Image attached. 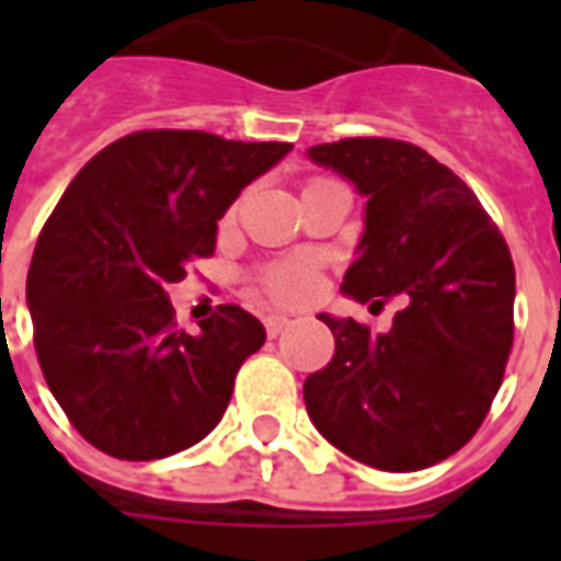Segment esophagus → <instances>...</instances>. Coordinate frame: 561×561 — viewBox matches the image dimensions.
<instances>
[{
    "label": "esophagus",
    "instance_id": "esophagus-1",
    "mask_svg": "<svg viewBox=\"0 0 561 561\" xmlns=\"http://www.w3.org/2000/svg\"><path fill=\"white\" fill-rule=\"evenodd\" d=\"M288 324H291V318H285V316H267V318H264V328H267L270 340H276V336H279L282 330L288 328Z\"/></svg>",
    "mask_w": 561,
    "mask_h": 561
}]
</instances>
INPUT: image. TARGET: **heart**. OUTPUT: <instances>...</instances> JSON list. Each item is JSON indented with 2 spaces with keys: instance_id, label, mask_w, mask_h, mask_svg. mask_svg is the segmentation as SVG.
Segmentation results:
<instances>
[{
  "instance_id": "heart-1",
  "label": "heart",
  "mask_w": 561,
  "mask_h": 561,
  "mask_svg": "<svg viewBox=\"0 0 561 561\" xmlns=\"http://www.w3.org/2000/svg\"><path fill=\"white\" fill-rule=\"evenodd\" d=\"M257 285L276 304H304L316 291L318 270L309 257H288L261 270Z\"/></svg>"
}]
</instances>
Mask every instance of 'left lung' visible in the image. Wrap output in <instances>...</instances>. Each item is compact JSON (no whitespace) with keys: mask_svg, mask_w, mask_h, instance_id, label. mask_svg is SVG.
Here are the masks:
<instances>
[{"mask_svg":"<svg viewBox=\"0 0 561 561\" xmlns=\"http://www.w3.org/2000/svg\"><path fill=\"white\" fill-rule=\"evenodd\" d=\"M309 156L366 195V228L342 291L405 306L388 333L318 316L336 352L306 378L318 433L357 462L417 471L478 433L514 345V261L457 173L393 138L318 144Z\"/></svg>","mask_w":561,"mask_h":561,"instance_id":"8db88e82","label":"left lung"}]
</instances>
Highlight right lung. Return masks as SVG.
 <instances>
[{"mask_svg": "<svg viewBox=\"0 0 561 561\" xmlns=\"http://www.w3.org/2000/svg\"><path fill=\"white\" fill-rule=\"evenodd\" d=\"M291 144L152 128L104 147L44 221L26 279L35 354L62 412L116 459H161L221 421L267 333L219 306L176 330L168 285L216 252V221Z\"/></svg>", "mask_w": 561, "mask_h": 561, "instance_id": "add662e5", "label": "right lung"}]
</instances>
